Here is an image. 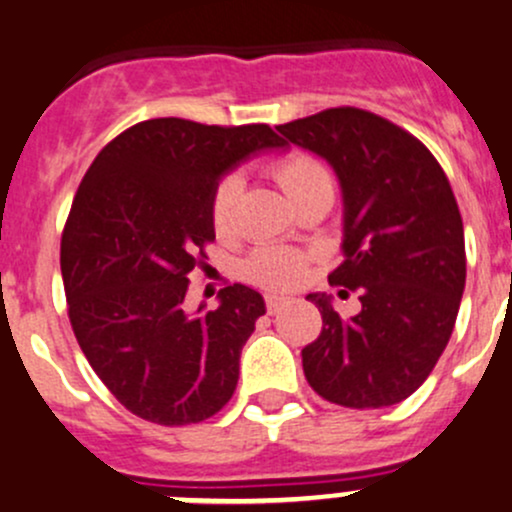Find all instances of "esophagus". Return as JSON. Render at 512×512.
<instances>
[{
    "label": "esophagus",
    "instance_id": "1",
    "mask_svg": "<svg viewBox=\"0 0 512 512\" xmlns=\"http://www.w3.org/2000/svg\"><path fill=\"white\" fill-rule=\"evenodd\" d=\"M283 306H286V298L276 296V293H268L266 296V311L268 313H278Z\"/></svg>",
    "mask_w": 512,
    "mask_h": 512
}]
</instances>
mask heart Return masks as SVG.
Returning a JSON list of instances; mask_svg holds the SVG:
<instances>
[{"instance_id":"obj_1","label":"heart","mask_w":512,"mask_h":512,"mask_svg":"<svg viewBox=\"0 0 512 512\" xmlns=\"http://www.w3.org/2000/svg\"><path fill=\"white\" fill-rule=\"evenodd\" d=\"M268 176L278 184L293 209L311 204L318 199H333V176L328 166L318 156L308 151H288L268 164ZM241 179L236 174L221 176L211 194L209 216L211 226L219 236L231 234L234 229L236 201H239ZM246 276L263 288L273 291H286V288L298 286L306 276V261L303 256L293 254L286 249H258L246 261Z\"/></svg>"}]
</instances>
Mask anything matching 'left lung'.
Returning a JSON list of instances; mask_svg holds the SVG:
<instances>
[{
  "mask_svg": "<svg viewBox=\"0 0 512 512\" xmlns=\"http://www.w3.org/2000/svg\"><path fill=\"white\" fill-rule=\"evenodd\" d=\"M323 156L343 189V258L331 286L358 291L341 318L323 293L321 336L301 351L313 391L343 408H386L423 386L453 333L465 288L458 201L426 144L356 106L276 126ZM348 291H341L348 293Z\"/></svg>",
  "mask_w": 512,
  "mask_h": 512,
  "instance_id": "obj_1",
  "label": "left lung"
}]
</instances>
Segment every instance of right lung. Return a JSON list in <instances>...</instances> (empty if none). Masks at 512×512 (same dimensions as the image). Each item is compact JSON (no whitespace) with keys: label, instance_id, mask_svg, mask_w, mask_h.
<instances>
[{"label":"right lung","instance_id":"right-lung-1","mask_svg":"<svg viewBox=\"0 0 512 512\" xmlns=\"http://www.w3.org/2000/svg\"><path fill=\"white\" fill-rule=\"evenodd\" d=\"M268 124L149 119L121 131L84 174L62 234L69 321L111 396L159 426L216 416L239 383V358L266 313L244 283L219 308L186 311L189 273L216 239L209 204L229 169L278 149Z\"/></svg>","mask_w":512,"mask_h":512}]
</instances>
